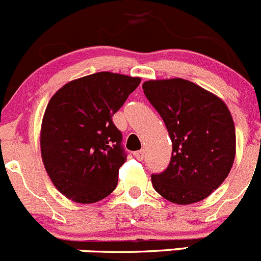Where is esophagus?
I'll use <instances>...</instances> for the list:
<instances>
[{"label":"esophagus","instance_id":"34e87169","mask_svg":"<svg viewBox=\"0 0 261 261\" xmlns=\"http://www.w3.org/2000/svg\"><path fill=\"white\" fill-rule=\"evenodd\" d=\"M134 155H135V158L138 160H143L144 156H145V152H144V150H138V151L134 152Z\"/></svg>","mask_w":261,"mask_h":261}]
</instances>
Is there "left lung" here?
<instances>
[{
    "mask_svg": "<svg viewBox=\"0 0 261 261\" xmlns=\"http://www.w3.org/2000/svg\"><path fill=\"white\" fill-rule=\"evenodd\" d=\"M143 89L173 145L167 169L151 175L152 187L173 203L202 201L222 184L235 159V125L227 106L180 78L147 81Z\"/></svg>",
    "mask_w": 261,
    "mask_h": 261,
    "instance_id": "obj_1",
    "label": "left lung"
}]
</instances>
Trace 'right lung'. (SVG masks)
Returning <instances> with one entry per match:
<instances>
[{"instance_id":"obj_1","label":"right lung","mask_w":261,"mask_h":261,"mask_svg":"<svg viewBox=\"0 0 261 261\" xmlns=\"http://www.w3.org/2000/svg\"><path fill=\"white\" fill-rule=\"evenodd\" d=\"M140 78L99 72L63 86L46 106L40 146L58 191L94 203L115 191L126 160L122 134L112 121Z\"/></svg>"}]
</instances>
